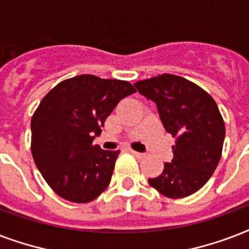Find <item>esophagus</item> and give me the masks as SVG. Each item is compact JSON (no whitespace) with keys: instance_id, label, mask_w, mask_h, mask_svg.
I'll return each instance as SVG.
<instances>
[{"instance_id":"1","label":"esophagus","mask_w":249,"mask_h":249,"mask_svg":"<svg viewBox=\"0 0 249 249\" xmlns=\"http://www.w3.org/2000/svg\"><path fill=\"white\" fill-rule=\"evenodd\" d=\"M131 153H132L134 156H136L138 159H144V157H145V155H144V153H139V152L132 151V149H131Z\"/></svg>"}]
</instances>
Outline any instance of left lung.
<instances>
[{
    "mask_svg": "<svg viewBox=\"0 0 249 249\" xmlns=\"http://www.w3.org/2000/svg\"><path fill=\"white\" fill-rule=\"evenodd\" d=\"M135 87L155 101L165 130L175 138L173 161L148 182L169 198L195 194L209 180L222 156L226 130L217 104L207 90L178 75H157Z\"/></svg>",
    "mask_w": 249,
    "mask_h": 249,
    "instance_id": "obj_1",
    "label": "left lung"
}]
</instances>
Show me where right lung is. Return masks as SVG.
<instances>
[{"label": "right lung", "instance_id": "1", "mask_svg": "<svg viewBox=\"0 0 249 249\" xmlns=\"http://www.w3.org/2000/svg\"><path fill=\"white\" fill-rule=\"evenodd\" d=\"M136 92L126 80L83 74L52 88L31 119V152L42 178L71 203H89L107 190L121 151L93 144L118 103Z\"/></svg>", "mask_w": 249, "mask_h": 249}]
</instances>
